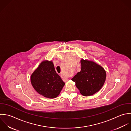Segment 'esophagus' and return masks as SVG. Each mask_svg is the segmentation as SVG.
Segmentation results:
<instances>
[{
    "label": "esophagus",
    "instance_id": "obj_1",
    "mask_svg": "<svg viewBox=\"0 0 131 131\" xmlns=\"http://www.w3.org/2000/svg\"><path fill=\"white\" fill-rule=\"evenodd\" d=\"M61 77L63 79V80L64 81V82H67L68 80V79L65 77H64L62 74H61Z\"/></svg>",
    "mask_w": 131,
    "mask_h": 131
}]
</instances>
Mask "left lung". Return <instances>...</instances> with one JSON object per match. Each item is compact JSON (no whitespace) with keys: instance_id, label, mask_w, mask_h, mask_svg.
<instances>
[{"instance_id":"1","label":"left lung","mask_w":131,"mask_h":131,"mask_svg":"<svg viewBox=\"0 0 131 131\" xmlns=\"http://www.w3.org/2000/svg\"><path fill=\"white\" fill-rule=\"evenodd\" d=\"M81 71L71 79L84 96L92 95L98 92L103 86L106 72L105 69L96 63L89 61L81 60Z\"/></svg>"}]
</instances>
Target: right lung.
<instances>
[{
    "label": "right lung",
    "instance_id": "1",
    "mask_svg": "<svg viewBox=\"0 0 131 131\" xmlns=\"http://www.w3.org/2000/svg\"><path fill=\"white\" fill-rule=\"evenodd\" d=\"M30 81L38 93L49 99L57 97L65 85L56 72L52 62L48 61L40 64L31 75Z\"/></svg>",
    "mask_w": 131,
    "mask_h": 131
}]
</instances>
